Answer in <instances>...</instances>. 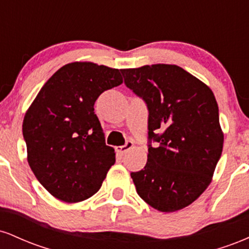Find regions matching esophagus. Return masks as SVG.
I'll return each mask as SVG.
<instances>
[{
    "instance_id": "obj_1",
    "label": "esophagus",
    "mask_w": 249,
    "mask_h": 249,
    "mask_svg": "<svg viewBox=\"0 0 249 249\" xmlns=\"http://www.w3.org/2000/svg\"><path fill=\"white\" fill-rule=\"evenodd\" d=\"M132 147H133V142L131 141H127L126 144H125V145H122V146H117L116 151L119 154H124V153H126L128 150H131Z\"/></svg>"
}]
</instances>
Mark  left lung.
<instances>
[{
    "instance_id": "obj_1",
    "label": "left lung",
    "mask_w": 249,
    "mask_h": 249,
    "mask_svg": "<svg viewBox=\"0 0 249 249\" xmlns=\"http://www.w3.org/2000/svg\"><path fill=\"white\" fill-rule=\"evenodd\" d=\"M121 71L125 85L148 108L147 162L131 173L137 193L160 212L182 210L208 187L221 157L224 133L215 97L178 65Z\"/></svg>"
}]
</instances>
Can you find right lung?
<instances>
[{"label": "right lung", "mask_w": 249, "mask_h": 249, "mask_svg": "<svg viewBox=\"0 0 249 249\" xmlns=\"http://www.w3.org/2000/svg\"><path fill=\"white\" fill-rule=\"evenodd\" d=\"M123 83L118 69L91 62L65 64L48 79L23 119L28 162L41 185L62 201L79 202L102 186L115 164L95 102Z\"/></svg>", "instance_id": "obj_1"}]
</instances>
